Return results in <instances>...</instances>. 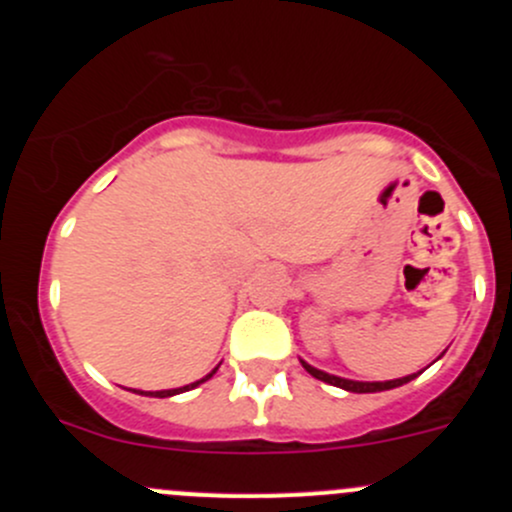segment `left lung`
I'll return each instance as SVG.
<instances>
[{"label":"left lung","instance_id":"left-lung-1","mask_svg":"<svg viewBox=\"0 0 512 512\" xmlns=\"http://www.w3.org/2000/svg\"><path fill=\"white\" fill-rule=\"evenodd\" d=\"M302 366L314 376V379L324 381V384L339 386V389H344V391H354V394H376V391H389V389H396V386L409 384L411 379H416V374H409V376H401V379H391V381H352V379H342V376L327 374V371H322V369H314V366L307 364V361H302ZM418 374H421V371H418Z\"/></svg>","mask_w":512,"mask_h":512}]
</instances>
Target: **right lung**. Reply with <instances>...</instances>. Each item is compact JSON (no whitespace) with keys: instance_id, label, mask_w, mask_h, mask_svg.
<instances>
[{"instance_id":"right-lung-1","label":"right lung","mask_w":512,"mask_h":512,"mask_svg":"<svg viewBox=\"0 0 512 512\" xmlns=\"http://www.w3.org/2000/svg\"><path fill=\"white\" fill-rule=\"evenodd\" d=\"M215 371H218V366H215V369L210 371L208 376H203V379L193 381V384H188V386H180V389H163V391H136V394H141V396H156V399H168V396L183 394V391H190V389H195V386H200V384H203V381H208L210 376L215 374Z\"/></svg>"}]
</instances>
